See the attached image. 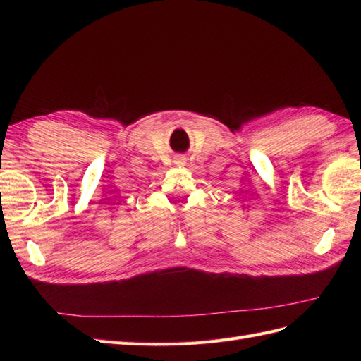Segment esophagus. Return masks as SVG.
<instances>
[{"instance_id":"esophagus-1","label":"esophagus","mask_w":361,"mask_h":361,"mask_svg":"<svg viewBox=\"0 0 361 361\" xmlns=\"http://www.w3.org/2000/svg\"><path fill=\"white\" fill-rule=\"evenodd\" d=\"M174 164H178V166H185V164H187V158H185L183 155H179V157H176L174 158Z\"/></svg>"}]
</instances>
